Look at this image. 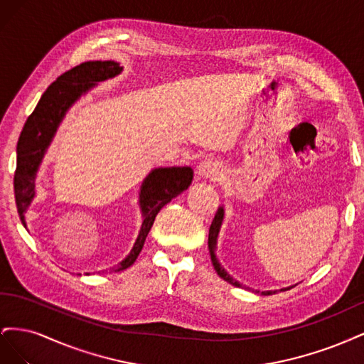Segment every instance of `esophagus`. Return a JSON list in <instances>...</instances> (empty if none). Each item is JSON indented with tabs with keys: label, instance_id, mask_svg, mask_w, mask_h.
Segmentation results:
<instances>
[{
	"label": "esophagus",
	"instance_id": "34e87169",
	"mask_svg": "<svg viewBox=\"0 0 364 364\" xmlns=\"http://www.w3.org/2000/svg\"><path fill=\"white\" fill-rule=\"evenodd\" d=\"M197 174L206 179L217 181L220 178V174H222V164L214 158H208L199 164V167H197Z\"/></svg>",
	"mask_w": 364,
	"mask_h": 364
}]
</instances>
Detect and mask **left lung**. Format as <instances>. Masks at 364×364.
Returning a JSON list of instances; mask_svg holds the SVG:
<instances>
[{
  "mask_svg": "<svg viewBox=\"0 0 364 364\" xmlns=\"http://www.w3.org/2000/svg\"><path fill=\"white\" fill-rule=\"evenodd\" d=\"M223 218H225V209L223 206H218L217 213H215V217L211 223V228H209V235H208V249H209V253H211V261H213V266L217 272V274L222 279L228 281L229 284L235 285V287H240V289H249V287H245L243 284L238 282L237 279H234L230 274L225 270V267L220 264L217 255H215V250H217V240H218V234H220V228H222V223H223ZM291 287H294V285H291ZM291 287H285V289H281V290H289ZM278 290H269V291H261V294L267 296V294H272V293H277Z\"/></svg>",
  "mask_w": 364,
  "mask_h": 364,
  "instance_id": "8db88e82",
  "label": "left lung"
}]
</instances>
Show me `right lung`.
Returning a JSON list of instances; mask_svg holds the SVG:
<instances>
[{
	"label": "right lung",
	"instance_id": "add662e5",
	"mask_svg": "<svg viewBox=\"0 0 364 364\" xmlns=\"http://www.w3.org/2000/svg\"><path fill=\"white\" fill-rule=\"evenodd\" d=\"M123 67L114 60H90L59 75L42 94L35 111L27 118L16 147L15 199L19 218L27 228L26 213L36 196V178L43 156L58 134V129L71 106L95 85L121 74ZM191 167L153 168L141 183L139 208L142 223L129 255L111 272L126 270L134 264L144 246L147 234L161 209L191 185ZM90 274V273H86Z\"/></svg>",
	"mask_w": 364,
	"mask_h": 364
}]
</instances>
